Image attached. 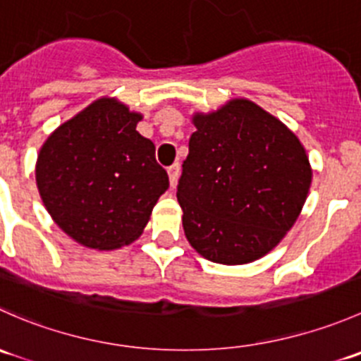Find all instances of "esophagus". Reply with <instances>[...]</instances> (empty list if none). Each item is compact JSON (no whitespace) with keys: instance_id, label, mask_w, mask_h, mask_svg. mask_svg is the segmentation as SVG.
I'll list each match as a JSON object with an SVG mask.
<instances>
[{"instance_id":"34e87169","label":"esophagus","mask_w":361,"mask_h":361,"mask_svg":"<svg viewBox=\"0 0 361 361\" xmlns=\"http://www.w3.org/2000/svg\"><path fill=\"white\" fill-rule=\"evenodd\" d=\"M167 174H169V183L171 187H176L178 178H180V164H173V166L167 167Z\"/></svg>"}]
</instances>
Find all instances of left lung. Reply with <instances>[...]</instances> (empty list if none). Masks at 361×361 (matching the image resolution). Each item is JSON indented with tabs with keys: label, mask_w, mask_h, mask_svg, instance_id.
<instances>
[{
	"label": "left lung",
	"mask_w": 361,
	"mask_h": 361,
	"mask_svg": "<svg viewBox=\"0 0 361 361\" xmlns=\"http://www.w3.org/2000/svg\"><path fill=\"white\" fill-rule=\"evenodd\" d=\"M176 197L192 248L224 265L258 260L293 227L311 188L312 169L292 130L238 97L194 113Z\"/></svg>",
	"instance_id": "1"
}]
</instances>
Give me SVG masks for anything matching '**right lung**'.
<instances>
[{
    "mask_svg": "<svg viewBox=\"0 0 361 361\" xmlns=\"http://www.w3.org/2000/svg\"><path fill=\"white\" fill-rule=\"evenodd\" d=\"M141 118L116 97H99L39 148V197L61 231L85 248L108 251L136 241L169 188L155 145L136 130Z\"/></svg>",
    "mask_w": 361,
    "mask_h": 361,
    "instance_id": "obj_1",
    "label": "right lung"
}]
</instances>
